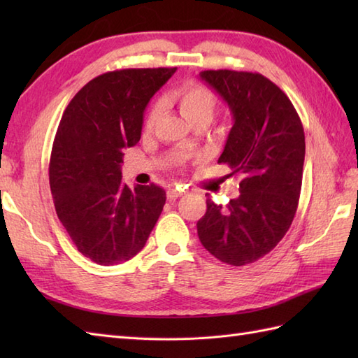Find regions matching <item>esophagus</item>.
I'll use <instances>...</instances> for the list:
<instances>
[{
	"label": "esophagus",
	"mask_w": 358,
	"mask_h": 358,
	"mask_svg": "<svg viewBox=\"0 0 358 358\" xmlns=\"http://www.w3.org/2000/svg\"><path fill=\"white\" fill-rule=\"evenodd\" d=\"M181 195H185L183 189L173 187V189H169V191H167V199H169V200H177L178 196H181Z\"/></svg>",
	"instance_id": "1"
}]
</instances>
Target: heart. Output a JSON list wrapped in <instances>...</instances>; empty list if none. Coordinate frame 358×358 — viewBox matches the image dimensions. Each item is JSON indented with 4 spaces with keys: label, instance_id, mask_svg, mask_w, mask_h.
<instances>
[{
    "label": "heart",
    "instance_id": "b5f03b06",
    "mask_svg": "<svg viewBox=\"0 0 358 358\" xmlns=\"http://www.w3.org/2000/svg\"><path fill=\"white\" fill-rule=\"evenodd\" d=\"M167 103L175 106L180 115L191 126H208L215 115L218 98L214 90L201 85V83L186 81L172 90L169 96H167ZM162 110L163 106L159 101H154L149 106L143 121L144 131H154L159 117H162Z\"/></svg>",
    "mask_w": 358,
    "mask_h": 358
}]
</instances>
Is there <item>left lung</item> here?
I'll return each instance as SVG.
<instances>
[{
  "label": "left lung",
  "mask_w": 358,
  "mask_h": 358,
  "mask_svg": "<svg viewBox=\"0 0 358 358\" xmlns=\"http://www.w3.org/2000/svg\"><path fill=\"white\" fill-rule=\"evenodd\" d=\"M201 80L229 106L234 126L218 163L240 173V196L210 199L196 223L201 245L220 262L245 266L269 254L292 224L301 191L305 131L287 95L257 72L204 71ZM231 173V175H232Z\"/></svg>",
  "instance_id": "8db88e82"
}]
</instances>
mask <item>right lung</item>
<instances>
[{
	"label": "right lung",
	"instance_id": "1",
	"mask_svg": "<svg viewBox=\"0 0 358 358\" xmlns=\"http://www.w3.org/2000/svg\"><path fill=\"white\" fill-rule=\"evenodd\" d=\"M177 71L121 69L75 95L53 140L49 183L57 215L80 252L96 264L127 262L146 245L166 203L159 186L121 183L123 149L140 141L149 100Z\"/></svg>",
	"mask_w": 358,
	"mask_h": 358
}]
</instances>
